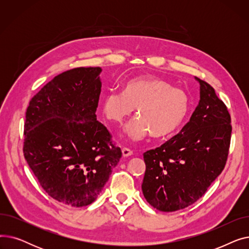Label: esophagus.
<instances>
[{
    "label": "esophagus",
    "mask_w": 249,
    "mask_h": 249,
    "mask_svg": "<svg viewBox=\"0 0 249 249\" xmlns=\"http://www.w3.org/2000/svg\"><path fill=\"white\" fill-rule=\"evenodd\" d=\"M133 152H132V150H130L129 148H127V147H124V148H122V154H123V156L124 158H128V156H130L131 155Z\"/></svg>",
    "instance_id": "34e87169"
}]
</instances>
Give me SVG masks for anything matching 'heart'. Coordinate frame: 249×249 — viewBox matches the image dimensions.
Instances as JSON below:
<instances>
[{"instance_id":"b5f03b06","label":"heart","mask_w":249,"mask_h":249,"mask_svg":"<svg viewBox=\"0 0 249 249\" xmlns=\"http://www.w3.org/2000/svg\"><path fill=\"white\" fill-rule=\"evenodd\" d=\"M136 108L137 117L125 127L132 141L144 139L150 133L163 137L173 133L184 122L190 108L185 90L162 78L140 76L127 82L123 91L111 89L101 102L103 115L110 122L121 124Z\"/></svg>"}]
</instances>
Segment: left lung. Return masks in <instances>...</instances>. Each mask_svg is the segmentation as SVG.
<instances>
[{
	"mask_svg": "<svg viewBox=\"0 0 249 249\" xmlns=\"http://www.w3.org/2000/svg\"><path fill=\"white\" fill-rule=\"evenodd\" d=\"M200 84V101L190 121L158 148L143 153L146 164L142 193L162 212H174L197 202L226 164L231 117L208 83Z\"/></svg>",
	"mask_w": 249,
	"mask_h": 249,
	"instance_id": "left-lung-1",
	"label": "left lung"
}]
</instances>
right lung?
<instances>
[{"label": "right lung", "mask_w": 249, "mask_h": 249, "mask_svg": "<svg viewBox=\"0 0 249 249\" xmlns=\"http://www.w3.org/2000/svg\"><path fill=\"white\" fill-rule=\"evenodd\" d=\"M101 68H76L47 83L26 111L23 152L42 189L71 207L93 203L122 156L97 121Z\"/></svg>", "instance_id": "obj_1"}]
</instances>
